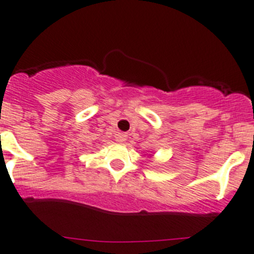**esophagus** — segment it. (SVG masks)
<instances>
[{
  "label": "esophagus",
  "instance_id": "1",
  "mask_svg": "<svg viewBox=\"0 0 254 254\" xmlns=\"http://www.w3.org/2000/svg\"><path fill=\"white\" fill-rule=\"evenodd\" d=\"M115 139H117V141L119 142H123L127 140V134H124V132H118L117 136H115Z\"/></svg>",
  "mask_w": 254,
  "mask_h": 254
}]
</instances>
